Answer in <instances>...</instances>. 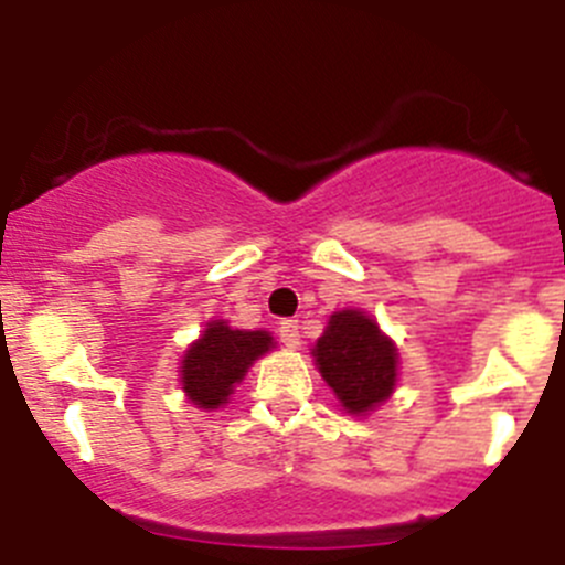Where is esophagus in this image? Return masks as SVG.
I'll use <instances>...</instances> for the list:
<instances>
[{
    "label": "esophagus",
    "mask_w": 565,
    "mask_h": 565,
    "mask_svg": "<svg viewBox=\"0 0 565 565\" xmlns=\"http://www.w3.org/2000/svg\"><path fill=\"white\" fill-rule=\"evenodd\" d=\"M279 339H282L288 348H297V344H299L297 319H282V322H279Z\"/></svg>",
    "instance_id": "1"
}]
</instances>
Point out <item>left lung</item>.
I'll return each mask as SVG.
<instances>
[{
  "label": "left lung",
  "mask_w": 565,
  "mask_h": 565,
  "mask_svg": "<svg viewBox=\"0 0 565 565\" xmlns=\"http://www.w3.org/2000/svg\"><path fill=\"white\" fill-rule=\"evenodd\" d=\"M313 356L348 413L373 411L393 393L396 348L362 311L333 313Z\"/></svg>",
  "instance_id": "1"
}]
</instances>
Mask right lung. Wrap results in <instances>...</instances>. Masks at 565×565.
<instances>
[{
	"label": "right lung",
	"instance_id": "right-lung-1",
	"mask_svg": "<svg viewBox=\"0 0 565 565\" xmlns=\"http://www.w3.org/2000/svg\"><path fill=\"white\" fill-rule=\"evenodd\" d=\"M271 348L266 331H234L214 319L203 337L183 356V391L203 411H214L228 398L234 384Z\"/></svg>",
	"mask_w": 565,
	"mask_h": 565
}]
</instances>
